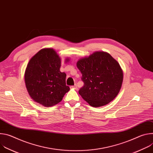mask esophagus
I'll list each match as a JSON object with an SVG mask.
<instances>
[{"mask_svg": "<svg viewBox=\"0 0 153 153\" xmlns=\"http://www.w3.org/2000/svg\"><path fill=\"white\" fill-rule=\"evenodd\" d=\"M71 88H73V89L77 90V85H74V86H71Z\"/></svg>", "mask_w": 153, "mask_h": 153, "instance_id": "1", "label": "esophagus"}]
</instances>
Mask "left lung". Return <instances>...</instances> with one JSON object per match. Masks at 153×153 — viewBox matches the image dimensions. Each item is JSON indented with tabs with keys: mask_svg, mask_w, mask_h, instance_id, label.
Listing matches in <instances>:
<instances>
[{
	"mask_svg": "<svg viewBox=\"0 0 153 153\" xmlns=\"http://www.w3.org/2000/svg\"><path fill=\"white\" fill-rule=\"evenodd\" d=\"M84 85L79 94L90 105L97 108L113 100L122 87L123 73L118 62L110 54L95 51L77 62Z\"/></svg>",
	"mask_w": 153,
	"mask_h": 153,
	"instance_id": "1",
	"label": "left lung"
}]
</instances>
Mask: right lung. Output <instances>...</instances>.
Returning a JSON list of instances; mask_svg holds the SVG:
<instances>
[{
	"instance_id": "add662e5",
	"label": "right lung",
	"mask_w": 153,
	"mask_h": 153,
	"mask_svg": "<svg viewBox=\"0 0 153 153\" xmlns=\"http://www.w3.org/2000/svg\"><path fill=\"white\" fill-rule=\"evenodd\" d=\"M70 58L65 59V63ZM61 59L53 48H43L34 55L25 71V82L32 99L45 107L53 106L70 90L66 74L61 73Z\"/></svg>"
}]
</instances>
